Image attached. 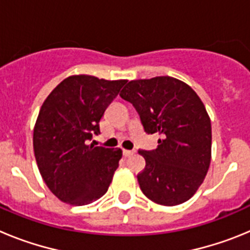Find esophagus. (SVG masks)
<instances>
[{
	"instance_id": "1",
	"label": "esophagus",
	"mask_w": 250,
	"mask_h": 250,
	"mask_svg": "<svg viewBox=\"0 0 250 250\" xmlns=\"http://www.w3.org/2000/svg\"><path fill=\"white\" fill-rule=\"evenodd\" d=\"M123 154H124V156H130V155H132V154H134V151H132V150H125V149H124Z\"/></svg>"
}]
</instances>
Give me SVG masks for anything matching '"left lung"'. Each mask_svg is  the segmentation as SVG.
<instances>
[{
	"instance_id": "8db88e82",
	"label": "left lung",
	"mask_w": 250,
	"mask_h": 250,
	"mask_svg": "<svg viewBox=\"0 0 250 250\" xmlns=\"http://www.w3.org/2000/svg\"><path fill=\"white\" fill-rule=\"evenodd\" d=\"M120 96L135 107L146 134L160 135L156 149L139 150L146 163L138 174L141 191L167 207L190 199L211 158V124L199 96L170 76L130 81Z\"/></svg>"
}]
</instances>
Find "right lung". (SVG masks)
Returning a JSON list of instances; mask_svg holds the SVG:
<instances>
[{
	"label": "right lung",
	"instance_id": "add662e5",
	"mask_svg": "<svg viewBox=\"0 0 250 250\" xmlns=\"http://www.w3.org/2000/svg\"><path fill=\"white\" fill-rule=\"evenodd\" d=\"M126 80L75 75L60 83L40 109L34 151L43 182L71 205L98 200L109 189L120 149L89 144L100 134V120Z\"/></svg>",
	"mask_w": 250,
	"mask_h": 250
}]
</instances>
